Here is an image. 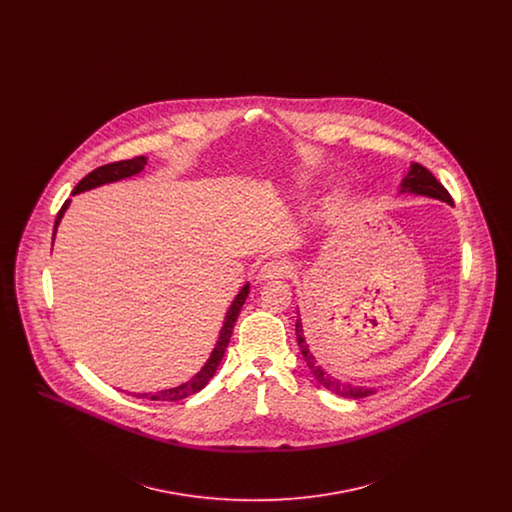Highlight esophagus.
<instances>
[{
    "mask_svg": "<svg viewBox=\"0 0 512 512\" xmlns=\"http://www.w3.org/2000/svg\"><path fill=\"white\" fill-rule=\"evenodd\" d=\"M292 267L286 261H267L259 268V280H274V278H286Z\"/></svg>",
    "mask_w": 512,
    "mask_h": 512,
    "instance_id": "obj_1",
    "label": "esophagus"
}]
</instances>
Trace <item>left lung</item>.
<instances>
[{"mask_svg": "<svg viewBox=\"0 0 512 512\" xmlns=\"http://www.w3.org/2000/svg\"><path fill=\"white\" fill-rule=\"evenodd\" d=\"M397 194L424 195V197H432V199L443 201L447 205H453L451 195L447 194V190L439 184L436 176L428 171L426 167L418 165V163H411L409 172L403 176V180L399 184V192ZM295 338H297L301 357L305 359L311 374L315 376V380H317L322 388H326V390L332 391V393H336L340 397H345V399H361V397H368V395L376 393V388L353 386L349 382H343L340 378L332 376L328 370H324V366L320 365V361L317 359V349L313 347L311 338L303 330L299 309H297V322H295Z\"/></svg>", "mask_w": 512, "mask_h": 512, "instance_id": "8db88e82", "label": "left lung"}]
</instances>
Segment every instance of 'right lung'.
Listing matches in <instances>:
<instances>
[{
	"label": "right lung",
	"instance_id": "add662e5",
	"mask_svg": "<svg viewBox=\"0 0 512 512\" xmlns=\"http://www.w3.org/2000/svg\"><path fill=\"white\" fill-rule=\"evenodd\" d=\"M147 157H134V159H128V161H119V163H111V165H103L96 171L90 172L88 176H84L76 188L73 190V194H82V192H88V190H94L99 186H105V184H113V182H119L124 178H130V176H136L140 172L146 169ZM71 205V199H67L61 207V211L57 213V219H55V226H53V240H55V234H57V228L61 224V219L65 217L67 209ZM249 295V282H245L242 286V290L238 292V295L232 299L228 311H226V317L222 322V328L219 332V340L215 343L209 359L205 361V365L201 366L194 376L186 382H182L180 386L176 388H169V390L155 391V393H136V397H142V399H151V401H180V399H186L190 395H194L199 390H203L209 380L215 376L217 368H219L220 361L224 357V351L228 347V341L232 338V330H234V324L242 313V307H244L245 299Z\"/></svg>",
	"mask_w": 512,
	"mask_h": 512
}]
</instances>
